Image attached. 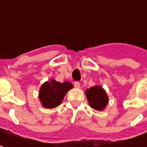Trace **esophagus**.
<instances>
[{"label":"esophagus","mask_w":147,"mask_h":147,"mask_svg":"<svg viewBox=\"0 0 147 147\" xmlns=\"http://www.w3.org/2000/svg\"><path fill=\"white\" fill-rule=\"evenodd\" d=\"M74 87H75V88H80V82H74Z\"/></svg>","instance_id":"34e87169"}]
</instances>
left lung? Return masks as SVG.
<instances>
[{
	"label": "left lung",
	"instance_id": "8db88e82",
	"mask_svg": "<svg viewBox=\"0 0 147 147\" xmlns=\"http://www.w3.org/2000/svg\"><path fill=\"white\" fill-rule=\"evenodd\" d=\"M89 105L96 110H103L108 104V96L100 86H95L86 91Z\"/></svg>",
	"mask_w": 147,
	"mask_h": 147
}]
</instances>
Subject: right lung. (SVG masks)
<instances>
[{
  "mask_svg": "<svg viewBox=\"0 0 147 147\" xmlns=\"http://www.w3.org/2000/svg\"><path fill=\"white\" fill-rule=\"evenodd\" d=\"M73 84L69 82H59L55 79L46 82L42 85L39 91V100L43 107L52 109L61 104L65 94L73 88Z\"/></svg>",
  "mask_w": 147,
  "mask_h": 147,
  "instance_id": "right-lung-1",
  "label": "right lung"
}]
</instances>
